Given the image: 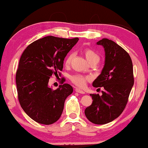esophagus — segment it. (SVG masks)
I'll use <instances>...</instances> for the list:
<instances>
[{
  "instance_id": "esophagus-1",
  "label": "esophagus",
  "mask_w": 148,
  "mask_h": 148,
  "mask_svg": "<svg viewBox=\"0 0 148 148\" xmlns=\"http://www.w3.org/2000/svg\"><path fill=\"white\" fill-rule=\"evenodd\" d=\"M75 91L76 92L81 93V94H85V93H86L84 90H81V89H79V88H76Z\"/></svg>"
}]
</instances>
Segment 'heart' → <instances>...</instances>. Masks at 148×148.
Listing matches in <instances>:
<instances>
[{
	"label": "heart",
	"mask_w": 148,
	"mask_h": 148,
	"mask_svg": "<svg viewBox=\"0 0 148 148\" xmlns=\"http://www.w3.org/2000/svg\"><path fill=\"white\" fill-rule=\"evenodd\" d=\"M84 53L86 56V58L89 63L92 62H95L97 63L99 61V56L95 51L90 48H86L84 49ZM74 57V53H69L64 59V64L66 66H69L72 62V60ZM71 81L76 86L79 87H84L86 85L87 81L90 79L89 76L82 75V74H74L70 77Z\"/></svg>",
	"instance_id": "1"
}]
</instances>
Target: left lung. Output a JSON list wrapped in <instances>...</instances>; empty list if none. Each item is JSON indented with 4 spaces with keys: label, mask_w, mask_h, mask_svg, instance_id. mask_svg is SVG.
<instances>
[{
    "label": "left lung",
    "mask_w": 148,
    "mask_h": 148,
    "mask_svg": "<svg viewBox=\"0 0 148 148\" xmlns=\"http://www.w3.org/2000/svg\"><path fill=\"white\" fill-rule=\"evenodd\" d=\"M97 45L104 49L105 62L92 86L104 90L101 96L90 94L92 103L85 115L91 123L104 125L118 118L126 106L134 83L133 64L128 53L115 42L103 38Z\"/></svg>",
    "instance_id": "obj_1"
}]
</instances>
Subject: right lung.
<instances>
[{
  "label": "right lung",
  "instance_id": "obj_1",
  "mask_svg": "<svg viewBox=\"0 0 148 148\" xmlns=\"http://www.w3.org/2000/svg\"><path fill=\"white\" fill-rule=\"evenodd\" d=\"M78 41V37L47 36L30 44L22 53L16 74L18 99L34 121L49 125L60 118L64 101L73 88L64 84L53 90L49 81L53 74L60 75L64 58Z\"/></svg>",
  "mask_w": 148,
  "mask_h": 148
}]
</instances>
